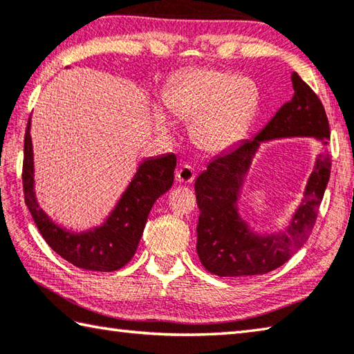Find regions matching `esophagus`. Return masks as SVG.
<instances>
[{
	"mask_svg": "<svg viewBox=\"0 0 354 354\" xmlns=\"http://www.w3.org/2000/svg\"><path fill=\"white\" fill-rule=\"evenodd\" d=\"M176 178L178 183H191L192 180L196 178V172L194 168L188 163H180L178 169L176 172Z\"/></svg>",
	"mask_w": 354,
	"mask_h": 354,
	"instance_id": "1",
	"label": "esophagus"
}]
</instances>
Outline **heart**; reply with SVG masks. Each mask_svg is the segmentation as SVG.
I'll return each instance as SVG.
<instances>
[{"instance_id":"obj_1","label":"heart","mask_w":354,"mask_h":354,"mask_svg":"<svg viewBox=\"0 0 354 354\" xmlns=\"http://www.w3.org/2000/svg\"><path fill=\"white\" fill-rule=\"evenodd\" d=\"M163 100L172 115L191 120V138L200 149L218 154L242 138L257 109L259 89L250 77L196 68L169 83Z\"/></svg>"}]
</instances>
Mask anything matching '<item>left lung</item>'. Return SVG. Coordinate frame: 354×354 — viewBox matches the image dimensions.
<instances>
[{
  "instance_id": "left-lung-1",
  "label": "left lung",
  "mask_w": 354,
  "mask_h": 354,
  "mask_svg": "<svg viewBox=\"0 0 354 354\" xmlns=\"http://www.w3.org/2000/svg\"><path fill=\"white\" fill-rule=\"evenodd\" d=\"M292 95L259 134L226 154L216 157L196 180L200 209L197 254L206 270L218 277L266 274L282 266L306 242L316 223L319 206L330 180V124L324 104L308 84L291 73ZM282 136H315L326 149L317 160L306 196L289 230L270 236L249 231L236 211V200L250 158L262 141Z\"/></svg>"
}]
</instances>
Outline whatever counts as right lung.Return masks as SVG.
<instances>
[{"label": "right lung", "mask_w": 354, "mask_h": 354, "mask_svg": "<svg viewBox=\"0 0 354 354\" xmlns=\"http://www.w3.org/2000/svg\"><path fill=\"white\" fill-rule=\"evenodd\" d=\"M174 154L143 160L128 189L103 225L86 232H71L52 222L39 208L33 191L30 118L24 136V202L38 231L50 248L69 263L89 271H117L136 254L146 220L156 200L174 183Z\"/></svg>", "instance_id": "obj_1"}]
</instances>
